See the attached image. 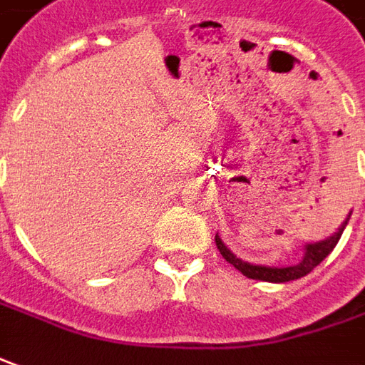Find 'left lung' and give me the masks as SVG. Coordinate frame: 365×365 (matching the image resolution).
Segmentation results:
<instances>
[{
	"instance_id": "obj_1",
	"label": "left lung",
	"mask_w": 365,
	"mask_h": 365,
	"mask_svg": "<svg viewBox=\"0 0 365 365\" xmlns=\"http://www.w3.org/2000/svg\"><path fill=\"white\" fill-rule=\"evenodd\" d=\"M349 215L344 220V224L339 225L338 232L326 237V240H319V242H307L304 245V257L294 264V266L286 267H276V266H255V264H250V262H244L240 259L237 255L232 254V250L222 242V237L215 234V245L220 250V254L224 255L225 262H230L235 269H240L245 277H252V279H259V282H272V284H284V282H292V279H299V277L307 276L312 269L316 266H319L326 257L329 255V252L338 245L339 237L344 234L346 225L349 222Z\"/></svg>"
}]
</instances>
